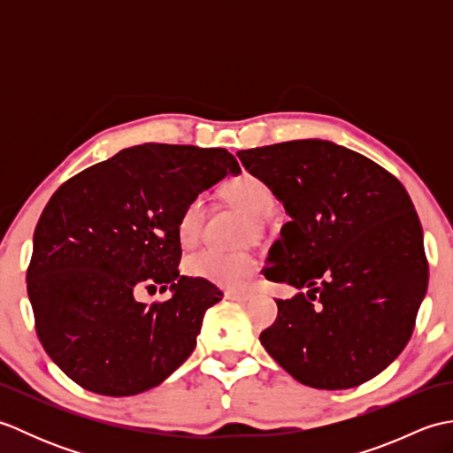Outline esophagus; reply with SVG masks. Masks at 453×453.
<instances>
[{"instance_id": "obj_1", "label": "esophagus", "mask_w": 453, "mask_h": 453, "mask_svg": "<svg viewBox=\"0 0 453 453\" xmlns=\"http://www.w3.org/2000/svg\"><path fill=\"white\" fill-rule=\"evenodd\" d=\"M226 297L234 302H247V300H251V292L249 290H227Z\"/></svg>"}]
</instances>
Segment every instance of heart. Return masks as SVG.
<instances>
[{"instance_id": "obj_1", "label": "heart", "mask_w": 453, "mask_h": 453, "mask_svg": "<svg viewBox=\"0 0 453 453\" xmlns=\"http://www.w3.org/2000/svg\"><path fill=\"white\" fill-rule=\"evenodd\" d=\"M219 196L229 206L243 211L251 218L253 224H249V234L261 232L265 229L268 214H271L276 196L274 190L268 187L261 177L253 173H239V175L227 179L219 188ZM206 219V202L202 196H192L182 206L177 219V237L182 245L196 243L202 234ZM257 257L249 251H219V249L208 247L202 251L190 255L185 261V271L190 276L204 278L208 282L218 286L235 288L245 284L249 278L257 273Z\"/></svg>"}]
</instances>
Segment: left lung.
Returning a JSON list of instances; mask_svg holds the SVG:
<instances>
[{
  "mask_svg": "<svg viewBox=\"0 0 453 453\" xmlns=\"http://www.w3.org/2000/svg\"><path fill=\"white\" fill-rule=\"evenodd\" d=\"M237 157L292 218L265 278L310 290L276 300L261 344L303 386H362L405 349L426 294L428 261L409 192L375 161L325 140Z\"/></svg>",
  "mask_w": 453,
  "mask_h": 453,
  "instance_id": "8db88e82",
  "label": "left lung"
}]
</instances>
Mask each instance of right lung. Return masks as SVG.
I'll use <instances>...</instances> for the list:
<instances>
[{
	"label": "right lung",
	"instance_id": "add662e5",
	"mask_svg": "<svg viewBox=\"0 0 453 453\" xmlns=\"http://www.w3.org/2000/svg\"><path fill=\"white\" fill-rule=\"evenodd\" d=\"M227 173L221 148L143 143L67 179L35 229L27 292L46 354L83 389L109 397L159 386L196 346L208 307L204 278L179 274L182 206ZM173 296L151 306L140 289Z\"/></svg>",
	"mask_w": 453,
	"mask_h": 453
}]
</instances>
